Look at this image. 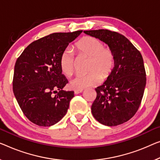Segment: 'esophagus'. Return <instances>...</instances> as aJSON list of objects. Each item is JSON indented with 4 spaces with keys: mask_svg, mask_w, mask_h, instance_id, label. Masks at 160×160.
Returning <instances> with one entry per match:
<instances>
[{
    "mask_svg": "<svg viewBox=\"0 0 160 160\" xmlns=\"http://www.w3.org/2000/svg\"><path fill=\"white\" fill-rule=\"evenodd\" d=\"M83 91V90H75V91H74V92H75V94H79L80 93V92H82Z\"/></svg>",
    "mask_w": 160,
    "mask_h": 160,
    "instance_id": "34e87169",
    "label": "esophagus"
}]
</instances>
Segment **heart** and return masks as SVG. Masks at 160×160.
<instances>
[{"label": "heart", "mask_w": 160, "mask_h": 160, "mask_svg": "<svg viewBox=\"0 0 160 160\" xmlns=\"http://www.w3.org/2000/svg\"><path fill=\"white\" fill-rule=\"evenodd\" d=\"M78 55L89 58L85 75H78L70 82V87L75 90L98 85L111 75L115 66V55L110 47H104L102 41L92 37H84L75 44ZM62 72L70 76L75 69V56L72 50L65 49L59 59Z\"/></svg>", "instance_id": "heart-1"}]
</instances>
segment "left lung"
Wrapping results in <instances>:
<instances>
[{
	"mask_svg": "<svg viewBox=\"0 0 160 160\" xmlns=\"http://www.w3.org/2000/svg\"><path fill=\"white\" fill-rule=\"evenodd\" d=\"M108 45L115 55V66L107 80L95 88L91 106L94 118L102 124L115 126L132 118L141 104L146 71L140 52L124 36L108 29L84 31Z\"/></svg>",
	"mask_w": 160,
	"mask_h": 160,
	"instance_id": "1",
	"label": "left lung"
}]
</instances>
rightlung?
<instances>
[{
  "instance_id": "right-lung-1",
  "label": "right lung",
  "mask_w": 160,
  "mask_h": 160,
  "mask_svg": "<svg viewBox=\"0 0 160 160\" xmlns=\"http://www.w3.org/2000/svg\"><path fill=\"white\" fill-rule=\"evenodd\" d=\"M82 32L46 36L31 43L18 57L13 93L23 114L35 124L52 126L68 112L74 92L62 90L68 81L62 74L59 59L69 43Z\"/></svg>"
}]
</instances>
